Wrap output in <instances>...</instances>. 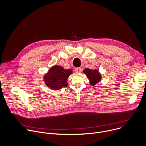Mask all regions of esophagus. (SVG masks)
<instances>
[{
  "label": "esophagus",
  "mask_w": 146,
  "mask_h": 146,
  "mask_svg": "<svg viewBox=\"0 0 146 146\" xmlns=\"http://www.w3.org/2000/svg\"><path fill=\"white\" fill-rule=\"evenodd\" d=\"M74 71L76 73L78 74V73H80L81 72V68H75Z\"/></svg>",
  "instance_id": "34e87169"
}]
</instances>
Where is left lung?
Masks as SVG:
<instances>
[{
	"instance_id": "8db88e82",
	"label": "left lung",
	"mask_w": 146,
	"mask_h": 146,
	"mask_svg": "<svg viewBox=\"0 0 146 146\" xmlns=\"http://www.w3.org/2000/svg\"><path fill=\"white\" fill-rule=\"evenodd\" d=\"M83 72L86 75L87 78L89 79L90 84L92 86H94L101 79V75L97 70L86 68Z\"/></svg>"
}]
</instances>
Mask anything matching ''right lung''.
I'll list each match as a JSON object with an SVG mask.
<instances>
[{
	"mask_svg": "<svg viewBox=\"0 0 146 146\" xmlns=\"http://www.w3.org/2000/svg\"><path fill=\"white\" fill-rule=\"evenodd\" d=\"M72 73V71L70 69L65 70L60 66H54L44 76V80L49 89L60 90L68 86L67 80Z\"/></svg>",
	"mask_w": 146,
	"mask_h": 146,
	"instance_id": "add662e5",
	"label": "right lung"
}]
</instances>
